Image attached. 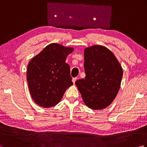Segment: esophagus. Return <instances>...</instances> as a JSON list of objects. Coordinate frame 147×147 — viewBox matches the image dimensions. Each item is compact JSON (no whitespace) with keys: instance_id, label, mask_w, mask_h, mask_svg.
I'll return each mask as SVG.
<instances>
[{"instance_id":"obj_1","label":"esophagus","mask_w":147,"mask_h":147,"mask_svg":"<svg viewBox=\"0 0 147 147\" xmlns=\"http://www.w3.org/2000/svg\"><path fill=\"white\" fill-rule=\"evenodd\" d=\"M76 80H77V78H73V80H72V82H73V84L75 83Z\"/></svg>"}]
</instances>
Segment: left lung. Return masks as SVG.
<instances>
[{
  "label": "left lung",
  "instance_id": "1",
  "mask_svg": "<svg viewBox=\"0 0 147 147\" xmlns=\"http://www.w3.org/2000/svg\"><path fill=\"white\" fill-rule=\"evenodd\" d=\"M85 79L75 84L85 105L93 110H102L113 102L119 90L123 68L114 54L102 45L84 50Z\"/></svg>",
  "mask_w": 147,
  "mask_h": 147
}]
</instances>
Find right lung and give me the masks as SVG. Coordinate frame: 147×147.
<instances>
[{"instance_id":"1","label":"right lung","mask_w":147,"mask_h":147,"mask_svg":"<svg viewBox=\"0 0 147 147\" xmlns=\"http://www.w3.org/2000/svg\"><path fill=\"white\" fill-rule=\"evenodd\" d=\"M73 51V47L51 43L29 62L27 82L36 104L44 108L53 107L73 85L70 67L65 63V59Z\"/></svg>"}]
</instances>
